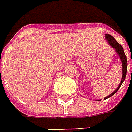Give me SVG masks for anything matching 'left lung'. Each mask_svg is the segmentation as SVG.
Listing matches in <instances>:
<instances>
[{"mask_svg": "<svg viewBox=\"0 0 132 132\" xmlns=\"http://www.w3.org/2000/svg\"><path fill=\"white\" fill-rule=\"evenodd\" d=\"M105 36H106V40L108 41L109 44H110L113 48H114L115 50H116V52L118 53V54L119 55V57H120V58H121V61H122V71H122V74H123V76H122V79H121V83H120V85L118 86V87L117 88V89L115 90L113 93H112L110 95H109L108 96H106L104 100H106V99H107V98L112 96L113 95H114L115 93H116L118 91V89H120L121 86L122 85V83H123L124 81H125V79L126 74H127V67H128L127 57H126V56H125V54L124 49H123L122 46H121L120 43H118L116 41V39H115L112 36H110V34H106Z\"/></svg>", "mask_w": 132, "mask_h": 132, "instance_id": "left-lung-1", "label": "left lung"}]
</instances>
